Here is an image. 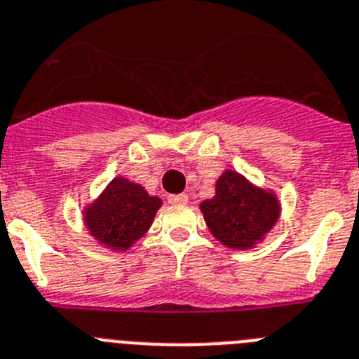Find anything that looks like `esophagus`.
Wrapping results in <instances>:
<instances>
[{
	"label": "esophagus",
	"mask_w": 359,
	"mask_h": 359,
	"mask_svg": "<svg viewBox=\"0 0 359 359\" xmlns=\"http://www.w3.org/2000/svg\"><path fill=\"white\" fill-rule=\"evenodd\" d=\"M168 202L170 204H188V195L180 193V195H168Z\"/></svg>",
	"instance_id": "34e87169"
}]
</instances>
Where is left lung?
I'll return each instance as SVG.
<instances>
[{"label":"left lung","mask_w":359,"mask_h":359,"mask_svg":"<svg viewBox=\"0 0 359 359\" xmlns=\"http://www.w3.org/2000/svg\"><path fill=\"white\" fill-rule=\"evenodd\" d=\"M205 226L226 248L248 251L276 226L282 205L273 189L260 188L235 170H224L215 197L201 202Z\"/></svg>","instance_id":"obj_1"}]
</instances>
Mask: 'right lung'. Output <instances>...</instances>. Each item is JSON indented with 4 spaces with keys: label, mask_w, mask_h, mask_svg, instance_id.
Wrapping results in <instances>:
<instances>
[{
    "label": "right lung",
    "mask_w": 359,
    "mask_h": 359,
    "mask_svg": "<svg viewBox=\"0 0 359 359\" xmlns=\"http://www.w3.org/2000/svg\"><path fill=\"white\" fill-rule=\"evenodd\" d=\"M162 201L148 195L141 184L115 177L95 201L83 208V222L97 244L128 251L154 222Z\"/></svg>",
    "instance_id": "right-lung-1"
}]
</instances>
